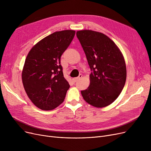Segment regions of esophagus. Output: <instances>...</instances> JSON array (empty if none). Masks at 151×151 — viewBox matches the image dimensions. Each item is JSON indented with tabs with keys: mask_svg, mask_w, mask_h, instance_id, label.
<instances>
[{
	"mask_svg": "<svg viewBox=\"0 0 151 151\" xmlns=\"http://www.w3.org/2000/svg\"><path fill=\"white\" fill-rule=\"evenodd\" d=\"M82 76H83V75H79V76L78 77H76V78H73L72 79V80H73V82H76L78 80H80V78H82Z\"/></svg>",
	"mask_w": 151,
	"mask_h": 151,
	"instance_id": "esophagus-1",
	"label": "esophagus"
}]
</instances>
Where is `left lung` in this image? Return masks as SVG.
I'll return each mask as SVG.
<instances>
[{
	"instance_id": "left-lung-1",
	"label": "left lung",
	"mask_w": 151,
	"mask_h": 151,
	"mask_svg": "<svg viewBox=\"0 0 151 151\" xmlns=\"http://www.w3.org/2000/svg\"><path fill=\"white\" fill-rule=\"evenodd\" d=\"M91 69L90 85L81 91L84 100L96 108L111 104L121 93L127 78L123 55L115 43L99 32H76Z\"/></svg>"
}]
</instances>
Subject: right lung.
I'll return each mask as SVG.
<instances>
[{
	"label": "right lung",
	"instance_id": "1",
	"mask_svg": "<svg viewBox=\"0 0 151 151\" xmlns=\"http://www.w3.org/2000/svg\"><path fill=\"white\" fill-rule=\"evenodd\" d=\"M75 31L55 32L41 40L29 52L22 71L24 88L31 101L42 110H52L65 99L70 88L63 77L61 55Z\"/></svg>",
	"mask_w": 151,
	"mask_h": 151
}]
</instances>
